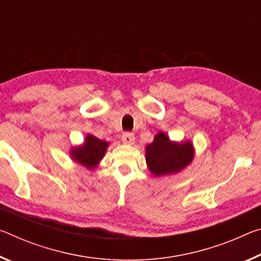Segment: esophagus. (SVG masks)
Listing matches in <instances>:
<instances>
[{"mask_svg":"<svg viewBox=\"0 0 261 261\" xmlns=\"http://www.w3.org/2000/svg\"><path fill=\"white\" fill-rule=\"evenodd\" d=\"M122 142L125 144V145H132L135 143V136L130 134V132H126L122 136Z\"/></svg>","mask_w":261,"mask_h":261,"instance_id":"obj_1","label":"esophagus"}]
</instances>
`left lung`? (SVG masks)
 I'll return each mask as SVG.
<instances>
[{"mask_svg": "<svg viewBox=\"0 0 261 261\" xmlns=\"http://www.w3.org/2000/svg\"><path fill=\"white\" fill-rule=\"evenodd\" d=\"M194 155L195 148L190 140L174 142L161 131L145 147L147 168L154 176L176 174L192 163Z\"/></svg>", "mask_w": 261, "mask_h": 261, "instance_id": "left-lung-1", "label": "left lung"}]
</instances>
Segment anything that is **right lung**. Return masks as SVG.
I'll return each mask as SVG.
<instances>
[{
    "instance_id": "1",
    "label": "right lung",
    "mask_w": 261,
    "mask_h": 261,
    "mask_svg": "<svg viewBox=\"0 0 261 261\" xmlns=\"http://www.w3.org/2000/svg\"><path fill=\"white\" fill-rule=\"evenodd\" d=\"M108 146V142L98 139L94 135L88 134L81 145L73 146L68 153L73 161L80 164L81 166L86 167L87 169L93 171L100 165L103 156L106 155Z\"/></svg>"
}]
</instances>
